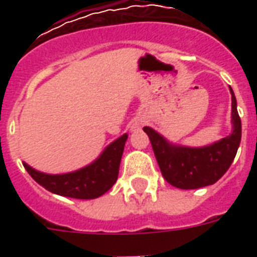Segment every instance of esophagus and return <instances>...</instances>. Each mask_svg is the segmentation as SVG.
<instances>
[{
  "instance_id": "esophagus-1",
  "label": "esophagus",
  "mask_w": 257,
  "mask_h": 257,
  "mask_svg": "<svg viewBox=\"0 0 257 257\" xmlns=\"http://www.w3.org/2000/svg\"><path fill=\"white\" fill-rule=\"evenodd\" d=\"M144 125V121L140 120V118H136V120L132 121V124H131V131H139Z\"/></svg>"
}]
</instances>
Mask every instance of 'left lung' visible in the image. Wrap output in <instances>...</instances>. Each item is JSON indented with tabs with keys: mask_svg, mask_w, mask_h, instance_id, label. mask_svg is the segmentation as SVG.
Wrapping results in <instances>:
<instances>
[{
	"mask_svg": "<svg viewBox=\"0 0 257 257\" xmlns=\"http://www.w3.org/2000/svg\"><path fill=\"white\" fill-rule=\"evenodd\" d=\"M232 98V132L229 136L205 147H184L169 143L155 129L144 126L164 179L180 189H197L215 184L231 167L241 140V120L235 93Z\"/></svg>",
	"mask_w": 257,
	"mask_h": 257,
	"instance_id": "left-lung-1",
	"label": "left lung"
}]
</instances>
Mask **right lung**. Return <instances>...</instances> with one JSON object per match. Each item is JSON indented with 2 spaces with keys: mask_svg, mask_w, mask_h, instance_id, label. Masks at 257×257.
I'll return each instance as SVG.
<instances>
[{
  "mask_svg": "<svg viewBox=\"0 0 257 257\" xmlns=\"http://www.w3.org/2000/svg\"><path fill=\"white\" fill-rule=\"evenodd\" d=\"M126 139L128 135L125 133L110 143L93 163L68 173L50 175L32 168L26 163L22 164L34 181L52 193L72 199H97L108 192L117 181Z\"/></svg>",
  "mask_w": 257,
  "mask_h": 257,
  "instance_id": "right-lung-1",
  "label": "right lung"
}]
</instances>
